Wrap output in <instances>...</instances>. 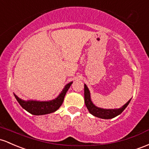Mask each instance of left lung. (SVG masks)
I'll list each match as a JSON object with an SVG mask.
<instances>
[{
    "mask_svg": "<svg viewBox=\"0 0 149 149\" xmlns=\"http://www.w3.org/2000/svg\"><path fill=\"white\" fill-rule=\"evenodd\" d=\"M130 101H131V99L127 103H125L122 108H118V109H103V108H98L95 105H93L92 101H91L89 90H88L86 85L84 84L85 105H86L89 113L94 116L97 117V118H102V119H112V118L118 116V115L121 114L123 111L127 108Z\"/></svg>",
    "mask_w": 149,
    "mask_h": 149,
    "instance_id": "1",
    "label": "left lung"
}]
</instances>
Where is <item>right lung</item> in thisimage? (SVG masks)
<instances>
[{
  "instance_id": "add662e5",
  "label": "right lung",
  "mask_w": 149,
  "mask_h": 149,
  "mask_svg": "<svg viewBox=\"0 0 149 149\" xmlns=\"http://www.w3.org/2000/svg\"><path fill=\"white\" fill-rule=\"evenodd\" d=\"M72 84V82L68 84L65 86L64 89L62 91L61 94L57 97L56 99L50 101H25L18 98L16 95H14L17 101L20 104V106L31 114L35 115L49 114V113H53V112L57 111L61 106L63 101H64L65 96L67 91L70 88Z\"/></svg>"
}]
</instances>
